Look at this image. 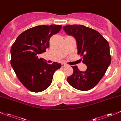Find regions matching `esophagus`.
<instances>
[{
	"label": "esophagus",
	"mask_w": 121,
	"mask_h": 121,
	"mask_svg": "<svg viewBox=\"0 0 121 121\" xmlns=\"http://www.w3.org/2000/svg\"><path fill=\"white\" fill-rule=\"evenodd\" d=\"M61 65H62V67H65V66H67V65H66V63H62Z\"/></svg>",
	"instance_id": "1"
}]
</instances>
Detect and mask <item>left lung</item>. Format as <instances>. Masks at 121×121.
Here are the masks:
<instances>
[{
    "label": "left lung",
    "mask_w": 121,
    "mask_h": 121,
    "mask_svg": "<svg viewBox=\"0 0 121 121\" xmlns=\"http://www.w3.org/2000/svg\"><path fill=\"white\" fill-rule=\"evenodd\" d=\"M63 29L76 39L78 54L82 56V63L87 66L85 71L71 66L73 73L67 81L78 90L91 89L100 81L111 63L108 43L97 31L84 25H68Z\"/></svg>",
    "instance_id": "left-lung-1"
}]
</instances>
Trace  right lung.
<instances>
[{
    "instance_id": "obj_1",
    "label": "right lung",
    "mask_w": 121,
    "mask_h": 121,
    "mask_svg": "<svg viewBox=\"0 0 121 121\" xmlns=\"http://www.w3.org/2000/svg\"><path fill=\"white\" fill-rule=\"evenodd\" d=\"M61 28L58 25L30 28L19 35L12 45L11 65L21 82L30 91L40 92L48 88L55 71L61 67L60 63L49 65L38 58L49 47L51 37Z\"/></svg>"
}]
</instances>
